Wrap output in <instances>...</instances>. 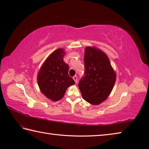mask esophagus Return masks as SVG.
<instances>
[{"label": "esophagus", "instance_id": "1", "mask_svg": "<svg viewBox=\"0 0 149 149\" xmlns=\"http://www.w3.org/2000/svg\"><path fill=\"white\" fill-rule=\"evenodd\" d=\"M73 79L74 80V81H75V84H77L78 82V79H77V77L76 75H75V76H74L73 77Z\"/></svg>", "mask_w": 149, "mask_h": 149}]
</instances>
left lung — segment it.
I'll list each match as a JSON object with an SVG mask.
<instances>
[{
	"label": "left lung",
	"instance_id": "8db88e82",
	"mask_svg": "<svg viewBox=\"0 0 149 149\" xmlns=\"http://www.w3.org/2000/svg\"><path fill=\"white\" fill-rule=\"evenodd\" d=\"M85 76L79 83L83 98L98 105L107 100L113 88L116 75L108 56L95 46H87L84 54Z\"/></svg>",
	"mask_w": 149,
	"mask_h": 149
}]
</instances>
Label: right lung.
<instances>
[{
    "label": "right lung",
    "instance_id": "add662e5",
    "mask_svg": "<svg viewBox=\"0 0 149 149\" xmlns=\"http://www.w3.org/2000/svg\"><path fill=\"white\" fill-rule=\"evenodd\" d=\"M65 54L63 48L52 52L38 73L37 81L41 92L52 102L62 99L68 88L75 84L68 74L69 65L63 60Z\"/></svg>",
    "mask_w": 149,
    "mask_h": 149
}]
</instances>
